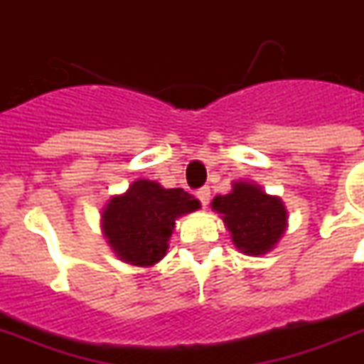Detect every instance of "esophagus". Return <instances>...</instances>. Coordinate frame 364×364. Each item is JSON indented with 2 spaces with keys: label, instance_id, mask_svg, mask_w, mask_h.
<instances>
[{
  "label": "esophagus",
  "instance_id": "esophagus-1",
  "mask_svg": "<svg viewBox=\"0 0 364 364\" xmlns=\"http://www.w3.org/2000/svg\"><path fill=\"white\" fill-rule=\"evenodd\" d=\"M196 196H197V199L201 201L203 207H207L208 201H210V190H208V188H201V190L196 191Z\"/></svg>",
  "mask_w": 364,
  "mask_h": 364
}]
</instances>
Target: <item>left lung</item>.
Listing matches in <instances>:
<instances>
[{
    "mask_svg": "<svg viewBox=\"0 0 364 364\" xmlns=\"http://www.w3.org/2000/svg\"><path fill=\"white\" fill-rule=\"evenodd\" d=\"M213 208L222 214L235 247L247 255H266L287 228L281 199L249 182H235L228 196L214 197Z\"/></svg>",
    "mask_w": 364,
    "mask_h": 364,
    "instance_id": "1",
    "label": "left lung"
}]
</instances>
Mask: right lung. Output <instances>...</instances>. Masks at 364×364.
Returning a JSON list of instances; mask_svg holds the SVG:
<instances>
[{
  "instance_id": "add662e5",
  "label": "right lung",
  "mask_w": 364,
  "mask_h": 364,
  "mask_svg": "<svg viewBox=\"0 0 364 364\" xmlns=\"http://www.w3.org/2000/svg\"><path fill=\"white\" fill-rule=\"evenodd\" d=\"M197 208L199 201L182 188L165 190L151 180H136L104 208V235L121 260L154 266L167 255L174 220Z\"/></svg>"
}]
</instances>
